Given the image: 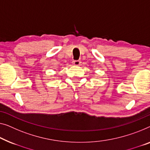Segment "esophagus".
I'll return each instance as SVG.
<instances>
[{
	"label": "esophagus",
	"mask_w": 150,
	"mask_h": 150,
	"mask_svg": "<svg viewBox=\"0 0 150 150\" xmlns=\"http://www.w3.org/2000/svg\"><path fill=\"white\" fill-rule=\"evenodd\" d=\"M73 64H74V65H75V66H79L80 64H81V61H74L73 62Z\"/></svg>",
	"instance_id": "esophagus-1"
}]
</instances>
